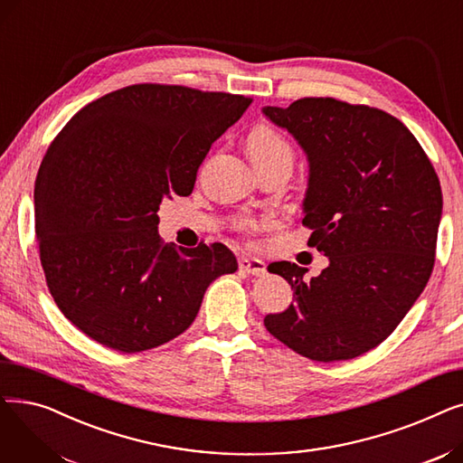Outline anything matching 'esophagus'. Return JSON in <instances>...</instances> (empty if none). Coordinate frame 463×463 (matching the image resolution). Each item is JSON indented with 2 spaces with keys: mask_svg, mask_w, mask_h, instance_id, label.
Here are the masks:
<instances>
[{
  "mask_svg": "<svg viewBox=\"0 0 463 463\" xmlns=\"http://www.w3.org/2000/svg\"><path fill=\"white\" fill-rule=\"evenodd\" d=\"M238 266L241 272L251 274V276H264L266 274V264L260 259H250V257H240Z\"/></svg>",
  "mask_w": 463,
  "mask_h": 463,
  "instance_id": "34e87169",
  "label": "esophagus"
}]
</instances>
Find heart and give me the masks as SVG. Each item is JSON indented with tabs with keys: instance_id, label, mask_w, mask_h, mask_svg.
Masks as SVG:
<instances>
[{
	"instance_id": "heart-1",
	"label": "heart",
	"mask_w": 463,
	"mask_h": 463,
	"mask_svg": "<svg viewBox=\"0 0 463 463\" xmlns=\"http://www.w3.org/2000/svg\"><path fill=\"white\" fill-rule=\"evenodd\" d=\"M248 154L255 161L260 159H272L278 156H288L290 157V148L285 142V138L272 128L269 126H259L255 128L250 137H248ZM262 222L253 217H240L236 222V229L244 234H253L260 231Z\"/></svg>"
}]
</instances>
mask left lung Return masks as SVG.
<instances>
[{"instance_id":"obj_1","label":"left lung","mask_w":463,"mask_h":463,"mask_svg":"<svg viewBox=\"0 0 463 463\" xmlns=\"http://www.w3.org/2000/svg\"><path fill=\"white\" fill-rule=\"evenodd\" d=\"M309 163L302 225L330 264L306 279L295 262L269 272L290 285L293 304L264 326L295 353L349 360L391 335L424 290L435 262L443 194L431 161L402 121L332 97L264 107Z\"/></svg>"}]
</instances>
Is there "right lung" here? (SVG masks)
Returning <instances> with one entry per match:
<instances>
[{
	"mask_svg": "<svg viewBox=\"0 0 463 463\" xmlns=\"http://www.w3.org/2000/svg\"><path fill=\"white\" fill-rule=\"evenodd\" d=\"M251 97L133 84L72 116L35 180L46 285L65 317L119 353L159 347L189 328L208 285L238 270L223 244H163L159 204L187 197L212 144Z\"/></svg>",
	"mask_w": 463,
	"mask_h": 463,
	"instance_id": "right-lung-1",
	"label": "right lung"
}]
</instances>
